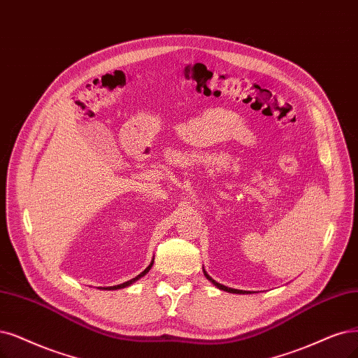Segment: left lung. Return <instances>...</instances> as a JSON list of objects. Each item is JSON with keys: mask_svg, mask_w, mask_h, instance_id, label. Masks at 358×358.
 <instances>
[{"mask_svg": "<svg viewBox=\"0 0 358 358\" xmlns=\"http://www.w3.org/2000/svg\"><path fill=\"white\" fill-rule=\"evenodd\" d=\"M205 273V275H206V279L208 280H210L213 282L218 289H221V290H226V292H230V294H249V292H246V290H239V289H231V287H227V286H224V285H221V283H217L213 277H209V274L206 273V271H203Z\"/></svg>", "mask_w": 358, "mask_h": 358, "instance_id": "obj_1", "label": "left lung"}]
</instances>
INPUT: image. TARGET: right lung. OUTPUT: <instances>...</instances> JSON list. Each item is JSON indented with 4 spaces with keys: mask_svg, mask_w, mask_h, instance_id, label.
Returning <instances> with one entry per match:
<instances>
[{
    "mask_svg": "<svg viewBox=\"0 0 358 358\" xmlns=\"http://www.w3.org/2000/svg\"><path fill=\"white\" fill-rule=\"evenodd\" d=\"M152 264H153V261L150 262V266L145 268L143 273H140L137 277H134V279H131V280H128V282H125V283H122V285H117V286H110V287H103V289H108V290H115V289H122V287H127V286H129V285H132L134 282H137L140 277H143L145 273H149V270L152 268Z\"/></svg>",
    "mask_w": 358,
    "mask_h": 358,
    "instance_id": "add662e5",
    "label": "right lung"
}]
</instances>
